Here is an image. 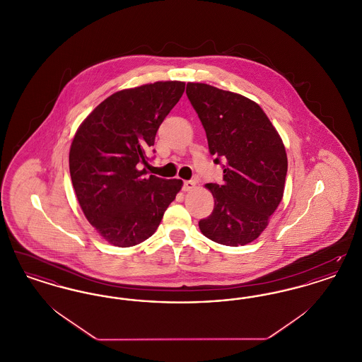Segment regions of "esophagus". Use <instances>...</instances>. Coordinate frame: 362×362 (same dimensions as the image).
<instances>
[{"instance_id": "34e87169", "label": "esophagus", "mask_w": 362, "mask_h": 362, "mask_svg": "<svg viewBox=\"0 0 362 362\" xmlns=\"http://www.w3.org/2000/svg\"><path fill=\"white\" fill-rule=\"evenodd\" d=\"M195 186H197V183L194 180H186L183 183V189L185 191H192V189H195Z\"/></svg>"}]
</instances>
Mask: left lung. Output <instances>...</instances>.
<instances>
[{"instance_id": "obj_1", "label": "left lung", "mask_w": 362, "mask_h": 362, "mask_svg": "<svg viewBox=\"0 0 362 362\" xmlns=\"http://www.w3.org/2000/svg\"><path fill=\"white\" fill-rule=\"evenodd\" d=\"M186 93L206 132L214 163L224 161L223 185L207 183L211 214L199 221L207 239L238 247L258 239L284 197L288 157L276 127L251 99L202 83Z\"/></svg>"}]
</instances>
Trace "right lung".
Returning <instances> with one entry per match:
<instances>
[{
    "instance_id": "add662e5",
    "label": "right lung",
    "mask_w": 362,
    "mask_h": 362,
    "mask_svg": "<svg viewBox=\"0 0 362 362\" xmlns=\"http://www.w3.org/2000/svg\"><path fill=\"white\" fill-rule=\"evenodd\" d=\"M183 81L122 89L99 104L70 145L73 189L83 213L104 240L133 247L149 239L180 191V179L151 175L146 152L185 92Z\"/></svg>"
}]
</instances>
